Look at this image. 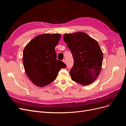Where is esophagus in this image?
I'll list each match as a JSON object with an SVG mask.
<instances>
[{
    "label": "esophagus",
    "mask_w": 126,
    "mask_h": 126,
    "mask_svg": "<svg viewBox=\"0 0 126 126\" xmlns=\"http://www.w3.org/2000/svg\"><path fill=\"white\" fill-rule=\"evenodd\" d=\"M63 62L64 63H66V60L65 59H63Z\"/></svg>",
    "instance_id": "esophagus-1"
}]
</instances>
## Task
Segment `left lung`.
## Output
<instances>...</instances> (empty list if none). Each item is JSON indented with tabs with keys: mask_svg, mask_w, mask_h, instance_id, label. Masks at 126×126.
Here are the masks:
<instances>
[{
	"mask_svg": "<svg viewBox=\"0 0 126 126\" xmlns=\"http://www.w3.org/2000/svg\"><path fill=\"white\" fill-rule=\"evenodd\" d=\"M63 40L74 59L70 70L71 79L82 85L93 82L100 74L103 60L98 42L83 32L64 34Z\"/></svg>",
	"mask_w": 126,
	"mask_h": 126,
	"instance_id": "obj_1",
	"label": "left lung"
}]
</instances>
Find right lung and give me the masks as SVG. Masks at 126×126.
<instances>
[{"instance_id": "add662e5", "label": "right lung", "mask_w": 126, "mask_h": 126, "mask_svg": "<svg viewBox=\"0 0 126 126\" xmlns=\"http://www.w3.org/2000/svg\"><path fill=\"white\" fill-rule=\"evenodd\" d=\"M61 38L58 33L43 34L34 38L23 51L26 73L32 82L44 87L54 81L59 70L66 65L57 60L55 47Z\"/></svg>"}]
</instances>
